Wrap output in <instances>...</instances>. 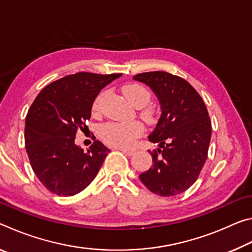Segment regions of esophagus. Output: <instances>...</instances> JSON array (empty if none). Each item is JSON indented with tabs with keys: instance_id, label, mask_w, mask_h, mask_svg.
Listing matches in <instances>:
<instances>
[{
	"instance_id": "34e87169",
	"label": "esophagus",
	"mask_w": 252,
	"mask_h": 252,
	"mask_svg": "<svg viewBox=\"0 0 252 252\" xmlns=\"http://www.w3.org/2000/svg\"><path fill=\"white\" fill-rule=\"evenodd\" d=\"M119 150H120L121 152L125 153V155L129 156V157L133 156V153L135 152V150H133V149H125V148H120V149H119Z\"/></svg>"
}]
</instances>
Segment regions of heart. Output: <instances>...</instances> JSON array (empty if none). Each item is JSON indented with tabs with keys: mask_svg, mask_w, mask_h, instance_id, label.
I'll list each match as a JSON object with an SVG mask.
<instances>
[{
	"mask_svg": "<svg viewBox=\"0 0 252 252\" xmlns=\"http://www.w3.org/2000/svg\"><path fill=\"white\" fill-rule=\"evenodd\" d=\"M123 95L129 103L136 109H141L146 106L151 99V94L147 88L138 83L127 84L123 88ZM101 94L96 97L93 103V111L96 112L99 110V102ZM142 117L147 120L152 118L151 109H146L142 112ZM143 127L138 122L130 123H117L110 122L101 127V136L104 141L113 147L127 148L133 143L134 140L142 133Z\"/></svg>",
	"mask_w": 252,
	"mask_h": 252,
	"instance_id": "b5f03b06",
	"label": "heart"
}]
</instances>
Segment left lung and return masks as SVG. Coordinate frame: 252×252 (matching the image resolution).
<instances>
[{
    "label": "left lung",
    "mask_w": 252,
    "mask_h": 252,
    "mask_svg": "<svg viewBox=\"0 0 252 252\" xmlns=\"http://www.w3.org/2000/svg\"><path fill=\"white\" fill-rule=\"evenodd\" d=\"M151 89L161 116L148 139L158 143L152 167L139 176L151 192L172 197L185 192L197 180L207 160L211 139L208 110L192 85L163 71L133 76Z\"/></svg>",
    "instance_id": "left-lung-1"
}]
</instances>
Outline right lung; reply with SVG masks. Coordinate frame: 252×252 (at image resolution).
<instances>
[{"label":"right lung","mask_w":252,"mask_h":252,"mask_svg":"<svg viewBox=\"0 0 252 252\" xmlns=\"http://www.w3.org/2000/svg\"><path fill=\"white\" fill-rule=\"evenodd\" d=\"M120 76L79 72L46 85L34 100L25 119V148L34 173L52 193H79L99 172L110 149L95 140L84 152L75 135L90 120L100 91Z\"/></svg>","instance_id":"1"}]
</instances>
